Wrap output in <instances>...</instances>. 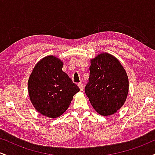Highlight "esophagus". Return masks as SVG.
<instances>
[{
  "instance_id": "34e87169",
  "label": "esophagus",
  "mask_w": 155,
  "mask_h": 155,
  "mask_svg": "<svg viewBox=\"0 0 155 155\" xmlns=\"http://www.w3.org/2000/svg\"><path fill=\"white\" fill-rule=\"evenodd\" d=\"M78 86H79L80 90H81V91H82V90H84V85H83V84H81V83L78 84Z\"/></svg>"
}]
</instances>
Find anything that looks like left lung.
Listing matches in <instances>:
<instances>
[{
  "instance_id": "left-lung-1",
  "label": "left lung",
  "mask_w": 155,
  "mask_h": 155,
  "mask_svg": "<svg viewBox=\"0 0 155 155\" xmlns=\"http://www.w3.org/2000/svg\"><path fill=\"white\" fill-rule=\"evenodd\" d=\"M128 89L127 73L115 57L104 52L91 60L85 93L97 113H116L125 102Z\"/></svg>"
}]
</instances>
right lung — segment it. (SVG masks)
I'll list each match as a JSON object with an SVG mask.
<instances>
[{
    "label": "right lung",
    "instance_id": "1",
    "mask_svg": "<svg viewBox=\"0 0 155 155\" xmlns=\"http://www.w3.org/2000/svg\"><path fill=\"white\" fill-rule=\"evenodd\" d=\"M63 62L54 56L45 57L35 65L28 79L32 104L49 118L61 116L79 91V87L63 71Z\"/></svg>",
    "mask_w": 155,
    "mask_h": 155
}]
</instances>
